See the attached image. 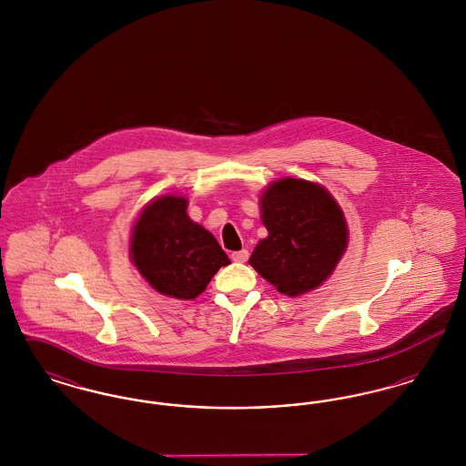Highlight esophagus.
<instances>
[{
	"label": "esophagus",
	"instance_id": "1",
	"mask_svg": "<svg viewBox=\"0 0 466 466\" xmlns=\"http://www.w3.org/2000/svg\"><path fill=\"white\" fill-rule=\"evenodd\" d=\"M230 258H232L234 262H239V264H243V262H246V260L249 258V253H248V249H241V251H234V253L230 255Z\"/></svg>",
	"mask_w": 466,
	"mask_h": 466
}]
</instances>
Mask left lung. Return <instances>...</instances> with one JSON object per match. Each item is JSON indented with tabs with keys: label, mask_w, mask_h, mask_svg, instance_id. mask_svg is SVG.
Segmentation results:
<instances>
[{
	"label": "left lung",
	"mask_w": 466,
	"mask_h": 466,
	"mask_svg": "<svg viewBox=\"0 0 466 466\" xmlns=\"http://www.w3.org/2000/svg\"><path fill=\"white\" fill-rule=\"evenodd\" d=\"M268 236L249 264L278 291L297 297L319 287L348 244V227L332 196L297 177L274 181L262 196Z\"/></svg>",
	"instance_id": "8db88e82"
}]
</instances>
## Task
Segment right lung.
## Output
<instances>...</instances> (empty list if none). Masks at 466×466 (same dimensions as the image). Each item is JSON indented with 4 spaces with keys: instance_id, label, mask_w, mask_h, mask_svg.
<instances>
[{
    "instance_id": "1",
    "label": "right lung",
    "mask_w": 466,
    "mask_h": 466,
    "mask_svg": "<svg viewBox=\"0 0 466 466\" xmlns=\"http://www.w3.org/2000/svg\"><path fill=\"white\" fill-rule=\"evenodd\" d=\"M134 266L160 293L183 300L202 293L230 260L211 232L192 222L187 200L166 196L150 202L134 225Z\"/></svg>"
}]
</instances>
